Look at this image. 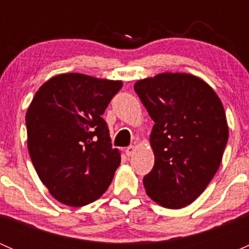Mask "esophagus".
<instances>
[{"label": "esophagus", "mask_w": 249, "mask_h": 249, "mask_svg": "<svg viewBox=\"0 0 249 249\" xmlns=\"http://www.w3.org/2000/svg\"><path fill=\"white\" fill-rule=\"evenodd\" d=\"M134 152H135V147H134V145H129V147H127L126 149H125V153H126L127 157H131V155L134 154Z\"/></svg>", "instance_id": "34e87169"}]
</instances>
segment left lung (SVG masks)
<instances>
[{
	"label": "left lung",
	"instance_id": "obj_1",
	"mask_svg": "<svg viewBox=\"0 0 249 249\" xmlns=\"http://www.w3.org/2000/svg\"><path fill=\"white\" fill-rule=\"evenodd\" d=\"M134 88L155 123V161L143 178L145 193L162 207H185L202 194L222 161L229 137L222 101L207 83L188 73L158 74Z\"/></svg>",
	"mask_w": 249,
	"mask_h": 249
}]
</instances>
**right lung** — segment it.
Here are the masks:
<instances>
[{"instance_id": "add662e5", "label": "right lung", "mask_w": 249, "mask_h": 249, "mask_svg": "<svg viewBox=\"0 0 249 249\" xmlns=\"http://www.w3.org/2000/svg\"><path fill=\"white\" fill-rule=\"evenodd\" d=\"M122 87L120 80L66 73L50 78L35 95L26 113L27 148L57 201L80 207L109 187L120 153L102 115Z\"/></svg>"}]
</instances>
